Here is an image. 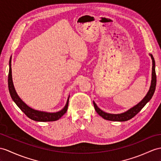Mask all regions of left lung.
Instances as JSON below:
<instances>
[{
  "mask_svg": "<svg viewBox=\"0 0 161 161\" xmlns=\"http://www.w3.org/2000/svg\"><path fill=\"white\" fill-rule=\"evenodd\" d=\"M149 55L151 57L152 61V80L151 84L149 91L147 92V94L145 96L143 100L139 102V103L136 104L134 107H132L128 111H125L121 113H118V114H113V113H108L107 112H104L103 110L97 107V104L95 103V102L93 101L94 108H95L96 111L97 113L100 116H101L103 118L109 121H128L129 119H132L133 117H135L137 113H138L142 109L145 107L149 101L151 100L153 95H154L155 89H156V72H155V61L154 58L153 57L152 54H149Z\"/></svg>",
  "mask_w": 161,
  "mask_h": 161,
  "instance_id": "8db88e82",
  "label": "left lung"
}]
</instances>
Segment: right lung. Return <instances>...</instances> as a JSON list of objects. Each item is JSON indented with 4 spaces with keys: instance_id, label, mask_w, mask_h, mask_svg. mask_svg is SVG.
I'll return each mask as SVG.
<instances>
[{
    "instance_id": "1",
    "label": "right lung",
    "mask_w": 161,
    "mask_h": 161,
    "mask_svg": "<svg viewBox=\"0 0 161 161\" xmlns=\"http://www.w3.org/2000/svg\"><path fill=\"white\" fill-rule=\"evenodd\" d=\"M9 70L8 76V87L10 96L14 103L16 104L18 107L21 109V111L24 113L27 117H29L31 119L37 121H53L60 119L61 117L65 114L68 110L69 96H68L67 103H66L65 107L63 108L61 110L57 112L51 113L38 111L29 107V106L27 105L25 102H23L20 97H19L16 91H15V89L12 80V74H11V56L9 59Z\"/></svg>"
}]
</instances>
